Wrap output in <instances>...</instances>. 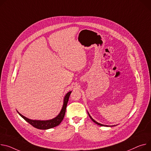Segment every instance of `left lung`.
<instances>
[{
  "mask_svg": "<svg viewBox=\"0 0 151 151\" xmlns=\"http://www.w3.org/2000/svg\"><path fill=\"white\" fill-rule=\"evenodd\" d=\"M87 113H88V116H89V117H90V119H91V120L93 121V122H94L96 124H97V125H100V126H102V127H113V126H108V125H103V124H101V123H98V122H97L96 121V120H94L91 117V116L90 115V114L88 113V112L87 111Z\"/></svg>",
  "mask_w": 151,
  "mask_h": 151,
  "instance_id": "8db88e82",
  "label": "left lung"
}]
</instances>
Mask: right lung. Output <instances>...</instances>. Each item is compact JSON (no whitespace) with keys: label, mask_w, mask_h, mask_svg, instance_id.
<instances>
[{"label":"right lung","mask_w":151,"mask_h":151,"mask_svg":"<svg viewBox=\"0 0 151 151\" xmlns=\"http://www.w3.org/2000/svg\"><path fill=\"white\" fill-rule=\"evenodd\" d=\"M72 93V91H68L65 95L64 98V101H63V107L61 109V111L60 113L58 114L57 116L55 117H54L52 119L50 120H31L28 118H27L21 114L18 111L17 113L19 114L27 122H28L29 124H31L32 126L34 127L40 129H48L50 128H52L55 127L60 124V123L62 122V120L64 119V117L65 116V110H66V107L67 105V102L68 101V99H69L70 95Z\"/></svg>","instance_id":"add662e5"}]
</instances>
